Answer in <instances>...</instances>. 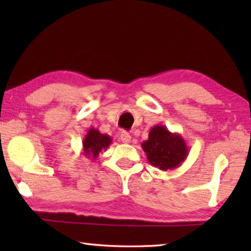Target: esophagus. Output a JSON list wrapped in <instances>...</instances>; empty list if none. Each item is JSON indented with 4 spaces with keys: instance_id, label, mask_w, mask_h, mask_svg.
<instances>
[{
    "instance_id": "obj_1",
    "label": "esophagus",
    "mask_w": 251,
    "mask_h": 251,
    "mask_svg": "<svg viewBox=\"0 0 251 251\" xmlns=\"http://www.w3.org/2000/svg\"><path fill=\"white\" fill-rule=\"evenodd\" d=\"M121 139L124 144H129L130 141H131V137H130V135L128 133H126V131H123V133L121 134Z\"/></svg>"
}]
</instances>
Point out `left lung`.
<instances>
[{"label": "left lung", "mask_w": 251, "mask_h": 251, "mask_svg": "<svg viewBox=\"0 0 251 251\" xmlns=\"http://www.w3.org/2000/svg\"><path fill=\"white\" fill-rule=\"evenodd\" d=\"M142 148L151 166L165 172L178 168L188 156V147L181 135L172 133L164 125L151 127Z\"/></svg>", "instance_id": "obj_1"}]
</instances>
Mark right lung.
<instances>
[{"label":"right lung","mask_w":251,"mask_h":251,"mask_svg":"<svg viewBox=\"0 0 251 251\" xmlns=\"http://www.w3.org/2000/svg\"><path fill=\"white\" fill-rule=\"evenodd\" d=\"M113 139L107 134H101L100 131L91 127L87 130V134L84 136L83 139V152L85 157H88V159L95 160L99 157L101 151H106L112 144Z\"/></svg>","instance_id":"right-lung-1"}]
</instances>
